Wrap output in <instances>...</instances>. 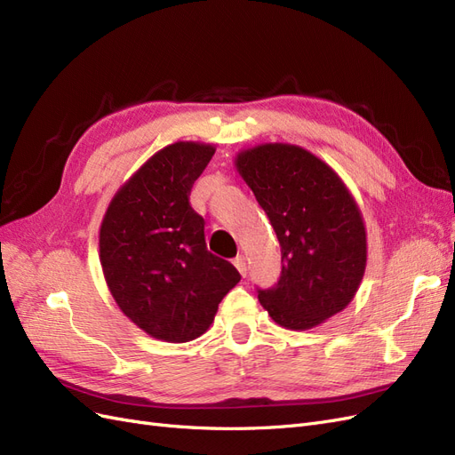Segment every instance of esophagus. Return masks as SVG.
<instances>
[{
    "label": "esophagus",
    "instance_id": "34e87169",
    "mask_svg": "<svg viewBox=\"0 0 455 455\" xmlns=\"http://www.w3.org/2000/svg\"><path fill=\"white\" fill-rule=\"evenodd\" d=\"M233 266H235L239 269V273L244 277V275H246V259H244L243 254H239L235 259H233Z\"/></svg>",
    "mask_w": 455,
    "mask_h": 455
}]
</instances>
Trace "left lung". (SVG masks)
I'll use <instances>...</instances> for the list:
<instances>
[{
  "label": "left lung",
  "mask_w": 455,
  "mask_h": 455,
  "mask_svg": "<svg viewBox=\"0 0 455 455\" xmlns=\"http://www.w3.org/2000/svg\"><path fill=\"white\" fill-rule=\"evenodd\" d=\"M235 167L281 244V277L258 291L271 319L307 330L349 306L366 267L363 214L341 178L292 144L244 149Z\"/></svg>",
  "instance_id": "1"
}]
</instances>
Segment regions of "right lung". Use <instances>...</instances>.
<instances>
[{
	"label": "right lung",
	"mask_w": 455,
	"mask_h": 455,
	"mask_svg": "<svg viewBox=\"0 0 455 455\" xmlns=\"http://www.w3.org/2000/svg\"><path fill=\"white\" fill-rule=\"evenodd\" d=\"M214 151L199 142L163 148L119 188L100 226L109 292L136 326L163 341L204 334L241 281L228 259L206 249L204 220L189 204Z\"/></svg>",
	"instance_id": "obj_1"
}]
</instances>
